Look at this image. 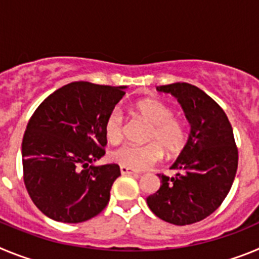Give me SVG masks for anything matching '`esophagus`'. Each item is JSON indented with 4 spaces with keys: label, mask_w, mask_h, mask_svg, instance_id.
I'll return each instance as SVG.
<instances>
[{
    "label": "esophagus",
    "mask_w": 259,
    "mask_h": 259,
    "mask_svg": "<svg viewBox=\"0 0 259 259\" xmlns=\"http://www.w3.org/2000/svg\"><path fill=\"white\" fill-rule=\"evenodd\" d=\"M120 172H122V175H137V171L135 170H131V168H128V167H124V166H120Z\"/></svg>",
    "instance_id": "34e87169"
}]
</instances>
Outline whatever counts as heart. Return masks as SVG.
<instances>
[{"label":"heart","instance_id":"1","mask_svg":"<svg viewBox=\"0 0 259 259\" xmlns=\"http://www.w3.org/2000/svg\"><path fill=\"white\" fill-rule=\"evenodd\" d=\"M135 113L152 124L148 134V145H123L111 153V159L131 170H145L167 155H176L185 145V130L179 119L174 118L172 110L155 98H144L134 105ZM104 132L110 144H119L124 135V118L115 107L107 114Z\"/></svg>","mask_w":259,"mask_h":259}]
</instances>
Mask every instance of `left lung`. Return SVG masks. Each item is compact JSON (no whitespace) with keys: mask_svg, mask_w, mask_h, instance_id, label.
Segmentation results:
<instances>
[{"mask_svg":"<svg viewBox=\"0 0 259 259\" xmlns=\"http://www.w3.org/2000/svg\"><path fill=\"white\" fill-rule=\"evenodd\" d=\"M157 89L178 98L191 134L171 166L179 172L175 178L159 174L161 188L146 202L162 221L187 226L209 217L227 197L236 175L239 152L227 115L203 91L188 83Z\"/></svg>","mask_w":259,"mask_h":259,"instance_id":"obj_1","label":"left lung"}]
</instances>
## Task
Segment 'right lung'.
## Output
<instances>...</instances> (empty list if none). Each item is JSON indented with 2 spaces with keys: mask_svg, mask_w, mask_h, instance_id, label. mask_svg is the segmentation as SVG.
Instances as JSON below:
<instances>
[{
  "mask_svg": "<svg viewBox=\"0 0 259 259\" xmlns=\"http://www.w3.org/2000/svg\"><path fill=\"white\" fill-rule=\"evenodd\" d=\"M125 87L74 81L38 105L23 136V179L38 210L80 223L106 207L118 164L92 166L105 155L104 123Z\"/></svg>",
  "mask_w": 259,
  "mask_h": 259,
  "instance_id": "add662e5",
  "label": "right lung"
}]
</instances>
